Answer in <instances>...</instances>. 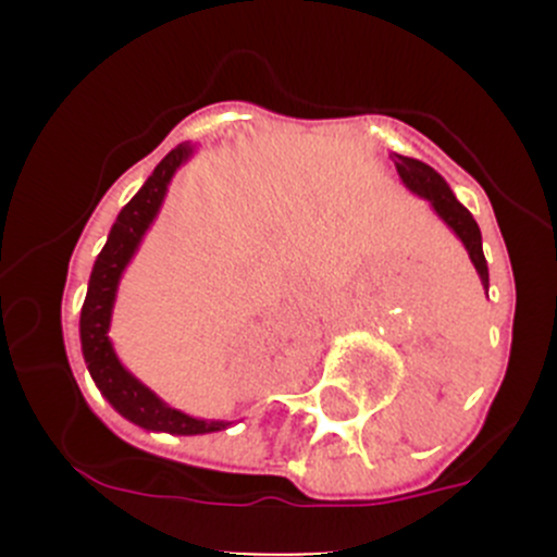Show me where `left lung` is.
Listing matches in <instances>:
<instances>
[{
	"label": "left lung",
	"mask_w": 557,
	"mask_h": 557,
	"mask_svg": "<svg viewBox=\"0 0 557 557\" xmlns=\"http://www.w3.org/2000/svg\"><path fill=\"white\" fill-rule=\"evenodd\" d=\"M391 159L393 164H396V172L398 177H401V183L407 185L412 194L429 199V205L434 207L436 215H440L442 221L453 228L455 237L463 243L466 250H469L471 263H474L476 274H480L482 288H485L487 294V261H485V252H482L480 226H476V221L471 218V212L455 199L450 185L445 183V177H442L436 170H431L429 164H423V161L418 159H407V156H398V153H393Z\"/></svg>",
	"instance_id": "8db88e82"
}]
</instances>
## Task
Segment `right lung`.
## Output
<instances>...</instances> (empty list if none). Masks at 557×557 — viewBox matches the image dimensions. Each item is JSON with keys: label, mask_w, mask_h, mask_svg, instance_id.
<instances>
[{"label": "right lung", "mask_w": 557, "mask_h": 557, "mask_svg": "<svg viewBox=\"0 0 557 557\" xmlns=\"http://www.w3.org/2000/svg\"><path fill=\"white\" fill-rule=\"evenodd\" d=\"M190 153H194L190 145H177V148L170 150L161 159V164L156 166L153 174L145 180L137 196L117 212L115 223L110 228V237H107L102 252H99L97 263H94L91 280H88V294L81 310L83 358H86L88 372H91L94 383L102 391V396L123 418L137 423L139 429L166 431V434L180 436L212 434V431H223L228 423H223V420L190 418V414L172 409L170 404L161 401L150 387H145L117 361L107 331H110L112 305H115V290L117 283H121L123 269L128 267L139 243H143L145 232H148L150 223L159 215L161 201H164L174 172L188 161Z\"/></svg>", "instance_id": "1"}]
</instances>
